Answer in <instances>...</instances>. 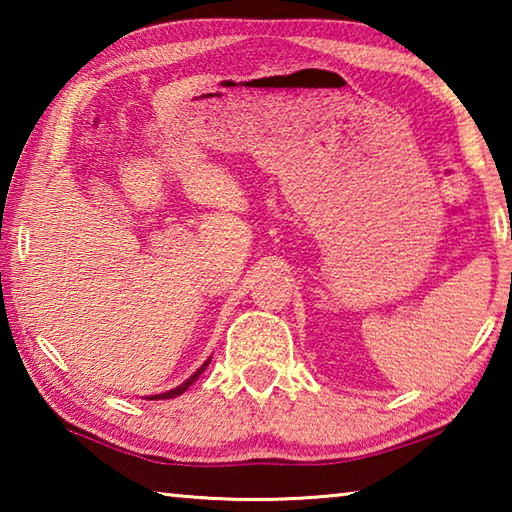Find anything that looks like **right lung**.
<instances>
[{"label":"right lung","mask_w":512,"mask_h":512,"mask_svg":"<svg viewBox=\"0 0 512 512\" xmlns=\"http://www.w3.org/2000/svg\"><path fill=\"white\" fill-rule=\"evenodd\" d=\"M207 366H210V359H207V361L203 363V366H201V368H198V370L194 372V375H192V377H189L187 381H183V384H180V386H176V388H171V391H167V393H160V395H151V397H149V400H171V397H178V395H183V393L187 391V388H189V386H192V384H194V381H196L198 377H201V375H203V370H205Z\"/></svg>","instance_id":"add662e5"}]
</instances>
